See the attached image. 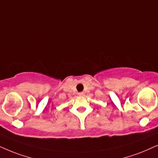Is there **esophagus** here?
<instances>
[{
	"label": "esophagus",
	"instance_id": "obj_1",
	"mask_svg": "<svg viewBox=\"0 0 158 158\" xmlns=\"http://www.w3.org/2000/svg\"><path fill=\"white\" fill-rule=\"evenodd\" d=\"M78 94H79V96H84V95H85V93L81 92H79Z\"/></svg>",
	"mask_w": 158,
	"mask_h": 158
}]
</instances>
